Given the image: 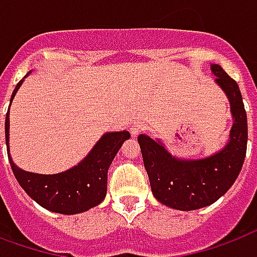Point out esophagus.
<instances>
[{
  "label": "esophagus",
  "mask_w": 257,
  "mask_h": 257,
  "mask_svg": "<svg viewBox=\"0 0 257 257\" xmlns=\"http://www.w3.org/2000/svg\"><path fill=\"white\" fill-rule=\"evenodd\" d=\"M130 131L133 136L137 137L138 134H141V133H144V131H145V126H144L142 123H140V121H136V123H133V124H131Z\"/></svg>",
  "instance_id": "1"
}]
</instances>
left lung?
Returning a JSON list of instances; mask_svg holds the SVG:
<instances>
[{
	"label": "left lung",
	"instance_id": "left-lung-1",
	"mask_svg": "<svg viewBox=\"0 0 257 257\" xmlns=\"http://www.w3.org/2000/svg\"><path fill=\"white\" fill-rule=\"evenodd\" d=\"M212 71L216 83L227 94L234 117L230 142L223 151L203 160L186 162L174 159L149 136L138 137L153 196L181 211L207 207L222 197L235 182L246 155L248 121L238 85L220 65L213 64Z\"/></svg>",
	"mask_w": 257,
	"mask_h": 257
}]
</instances>
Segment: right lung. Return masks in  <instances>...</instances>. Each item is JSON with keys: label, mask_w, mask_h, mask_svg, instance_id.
Masks as SVG:
<instances>
[{"label": "right lung", "mask_w": 257, "mask_h": 257, "mask_svg": "<svg viewBox=\"0 0 257 257\" xmlns=\"http://www.w3.org/2000/svg\"><path fill=\"white\" fill-rule=\"evenodd\" d=\"M20 85L22 80L13 90L11 102ZM127 138H130L128 131L108 133L97 142L89 156L78 167L56 175L23 171L15 166L8 155L9 163L15 178L34 201L53 212L74 215L87 211L104 200L108 185V168ZM5 140L9 151V109L5 119Z\"/></svg>", "instance_id": "obj_1"}]
</instances>
